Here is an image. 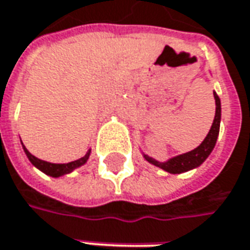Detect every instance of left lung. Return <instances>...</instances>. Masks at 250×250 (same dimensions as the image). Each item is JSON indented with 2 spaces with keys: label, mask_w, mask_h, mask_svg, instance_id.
I'll return each mask as SVG.
<instances>
[{
  "label": "left lung",
  "mask_w": 250,
  "mask_h": 250,
  "mask_svg": "<svg viewBox=\"0 0 250 250\" xmlns=\"http://www.w3.org/2000/svg\"><path fill=\"white\" fill-rule=\"evenodd\" d=\"M214 99H216V116H214V120H213L210 131H209V134L206 135V138L203 140V142L198 148H195L194 151L188 152V153L176 156V158L170 159L166 163L156 162V160L152 159L149 156H146V155H145V159L148 160V162H151L152 165H155V166H158V167L163 168V170H166L168 173H171V174L184 173V171H188L191 168L198 167L201 163H203V160L206 159L210 155V152L213 151L220 131L221 105H220V98L217 97L216 92H214Z\"/></svg>",
  "instance_id": "8db88e82"
}]
</instances>
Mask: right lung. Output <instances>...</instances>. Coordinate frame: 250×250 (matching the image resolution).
Listing matches in <instances>:
<instances>
[{
    "instance_id": "1",
    "label": "right lung",
    "mask_w": 250,
    "mask_h": 250,
    "mask_svg": "<svg viewBox=\"0 0 250 250\" xmlns=\"http://www.w3.org/2000/svg\"><path fill=\"white\" fill-rule=\"evenodd\" d=\"M23 149L26 152V155H27V158L30 160L31 163L36 166V167H39L41 171H44L45 174L48 176H52V177H59V176H63V174H67V173H70V171H73L74 168L79 167V166H82L84 165L87 159H88V156H90V151L87 152L83 158L80 159L74 160V162H70V163H63V165H56V163H48V162H44V160L37 159L36 156H33L30 152L27 151L24 146H23Z\"/></svg>"
}]
</instances>
